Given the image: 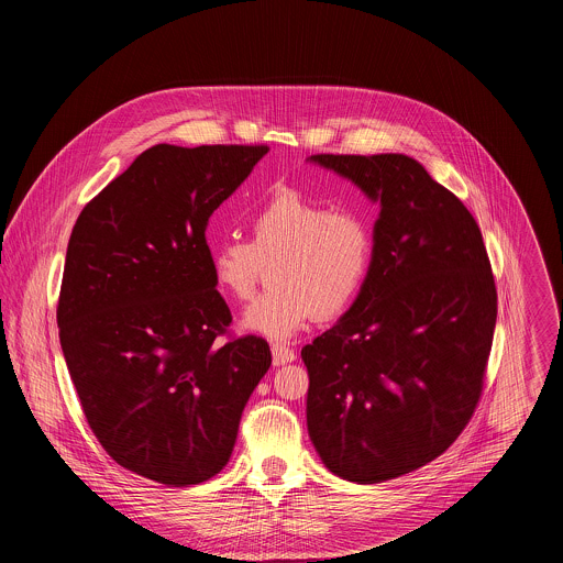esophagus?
<instances>
[{
  "label": "esophagus",
  "instance_id": "esophagus-1",
  "mask_svg": "<svg viewBox=\"0 0 563 563\" xmlns=\"http://www.w3.org/2000/svg\"><path fill=\"white\" fill-rule=\"evenodd\" d=\"M271 353H273V364H275V366H284V364L297 360V353H295L290 346L282 344V342H275V344L271 346Z\"/></svg>",
  "mask_w": 563,
  "mask_h": 563
}]
</instances>
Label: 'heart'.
<instances>
[{"mask_svg": "<svg viewBox=\"0 0 563 563\" xmlns=\"http://www.w3.org/2000/svg\"><path fill=\"white\" fill-rule=\"evenodd\" d=\"M249 228L251 241L230 234L210 249L214 284L236 301L255 295L264 264H273V288L249 306L244 329L286 340L314 317L346 312L357 299L375 253L364 212L286 188L251 217Z\"/></svg>", "mask_w": 563, "mask_h": 563, "instance_id": "obj_1", "label": "heart"}]
</instances>
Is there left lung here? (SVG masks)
I'll return each mask as SVG.
<instances>
[{
  "label": "left lung",
  "instance_id": "8db88e82",
  "mask_svg": "<svg viewBox=\"0 0 563 563\" xmlns=\"http://www.w3.org/2000/svg\"><path fill=\"white\" fill-rule=\"evenodd\" d=\"M379 201L368 277L301 357L308 431L338 477L382 483L442 455L475 413L496 286L468 208L402 154L310 158Z\"/></svg>",
  "mask_w": 563,
  "mask_h": 563
}]
</instances>
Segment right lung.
<instances>
[{"instance_id": "add662e5", "label": "right lung", "mask_w": 563, "mask_h": 563, "mask_svg": "<svg viewBox=\"0 0 563 563\" xmlns=\"http://www.w3.org/2000/svg\"><path fill=\"white\" fill-rule=\"evenodd\" d=\"M266 145H154L81 210L56 319L88 427L123 468L170 487L230 462L271 366L257 335L225 344L206 228Z\"/></svg>"}]
</instances>
